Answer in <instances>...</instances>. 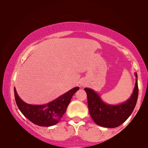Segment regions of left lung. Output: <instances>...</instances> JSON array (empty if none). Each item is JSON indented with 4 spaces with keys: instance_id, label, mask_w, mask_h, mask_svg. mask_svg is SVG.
<instances>
[{
    "instance_id": "left-lung-1",
    "label": "left lung",
    "mask_w": 148,
    "mask_h": 148,
    "mask_svg": "<svg viewBox=\"0 0 148 148\" xmlns=\"http://www.w3.org/2000/svg\"><path fill=\"white\" fill-rule=\"evenodd\" d=\"M135 76L137 77L136 73ZM84 90L87 93L89 113L95 123L103 127L115 128L126 121L135 108L138 95V81L131 97L119 105L106 104L92 90L86 88Z\"/></svg>"
}]
</instances>
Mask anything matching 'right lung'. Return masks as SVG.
Returning a JSON list of instances; mask_svg holds the SVG:
<instances>
[{
  "label": "right lung",
  "mask_w": 148,
  "mask_h": 148,
  "mask_svg": "<svg viewBox=\"0 0 148 148\" xmlns=\"http://www.w3.org/2000/svg\"><path fill=\"white\" fill-rule=\"evenodd\" d=\"M79 89L76 87L56 99L45 105H31L23 102L20 99L14 88V97L18 109L32 123L42 127L56 125L67 110L73 95Z\"/></svg>",
  "instance_id": "obj_1"
}]
</instances>
